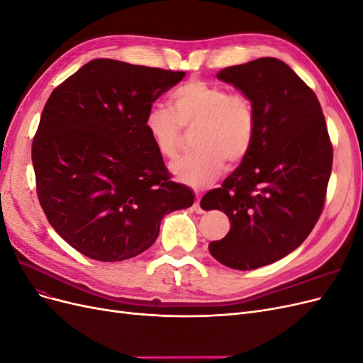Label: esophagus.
<instances>
[{"mask_svg": "<svg viewBox=\"0 0 363 363\" xmlns=\"http://www.w3.org/2000/svg\"><path fill=\"white\" fill-rule=\"evenodd\" d=\"M194 208H195L196 213H204V211L200 207V199H199V196H196V200L194 203Z\"/></svg>", "mask_w": 363, "mask_h": 363, "instance_id": "34e87169", "label": "esophagus"}]
</instances>
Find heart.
<instances>
[{"label": "heart", "mask_w": 363, "mask_h": 363, "mask_svg": "<svg viewBox=\"0 0 363 363\" xmlns=\"http://www.w3.org/2000/svg\"><path fill=\"white\" fill-rule=\"evenodd\" d=\"M144 127L163 159L179 156L183 130H192V155L175 162L171 171L179 182L204 188L224 168L238 164L252 147L256 136V108L247 94L230 92L225 86L191 79L172 94V108L150 106Z\"/></svg>", "instance_id": "heart-1"}]
</instances>
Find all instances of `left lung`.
Listing matches in <instances>:
<instances>
[{"label": "left lung", "instance_id": "left-lung-1", "mask_svg": "<svg viewBox=\"0 0 363 363\" xmlns=\"http://www.w3.org/2000/svg\"><path fill=\"white\" fill-rule=\"evenodd\" d=\"M216 77L255 103L256 136L221 188L203 196L206 211L230 219V232L208 251L228 268L256 269L288 256L313 230L333 148L315 92L284 62L262 57Z\"/></svg>", "mask_w": 363, "mask_h": 363}]
</instances>
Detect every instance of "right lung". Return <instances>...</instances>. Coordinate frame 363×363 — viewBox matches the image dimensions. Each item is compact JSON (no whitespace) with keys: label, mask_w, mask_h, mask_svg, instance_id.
Segmentation results:
<instances>
[{"label":"right lung","mask_w":363,"mask_h":363,"mask_svg":"<svg viewBox=\"0 0 363 363\" xmlns=\"http://www.w3.org/2000/svg\"><path fill=\"white\" fill-rule=\"evenodd\" d=\"M184 75L95 59L51 92L31 145L38 199L82 255L135 257L155 244L164 215L194 204L144 127L150 106Z\"/></svg>","instance_id":"right-lung-1"}]
</instances>
